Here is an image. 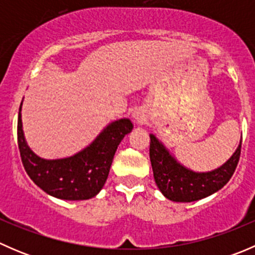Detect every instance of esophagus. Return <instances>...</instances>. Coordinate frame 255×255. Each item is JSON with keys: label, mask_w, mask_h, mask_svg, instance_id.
<instances>
[{"label": "esophagus", "mask_w": 255, "mask_h": 255, "mask_svg": "<svg viewBox=\"0 0 255 255\" xmlns=\"http://www.w3.org/2000/svg\"><path fill=\"white\" fill-rule=\"evenodd\" d=\"M133 117H134V120L137 121L138 123H143L144 121H145V115H144V112L140 111V110L134 111V113H133Z\"/></svg>", "instance_id": "1"}]
</instances>
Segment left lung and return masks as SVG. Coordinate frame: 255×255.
Here are the masks:
<instances>
[{
	"label": "left lung",
	"mask_w": 255,
	"mask_h": 255,
	"mask_svg": "<svg viewBox=\"0 0 255 255\" xmlns=\"http://www.w3.org/2000/svg\"><path fill=\"white\" fill-rule=\"evenodd\" d=\"M242 138L237 150L221 168L208 173H195L176 161L153 134H150V156L154 180L166 199L175 202H192L205 199L222 189L235 173L241 156Z\"/></svg>",
	"instance_id": "8db88e82"
}]
</instances>
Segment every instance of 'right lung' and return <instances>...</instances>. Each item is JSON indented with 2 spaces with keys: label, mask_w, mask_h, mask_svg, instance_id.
<instances>
[{
  "label": "right lung",
  "mask_w": 255,
  "mask_h": 255,
  "mask_svg": "<svg viewBox=\"0 0 255 255\" xmlns=\"http://www.w3.org/2000/svg\"><path fill=\"white\" fill-rule=\"evenodd\" d=\"M20 107L17 140L20 159L28 176L43 191L61 200H87L96 196L106 182L117 146L132 130L129 120L123 118L107 126L87 148L74 156L47 160L35 155L23 135Z\"/></svg>",
  "instance_id": "obj_1"
}]
</instances>
